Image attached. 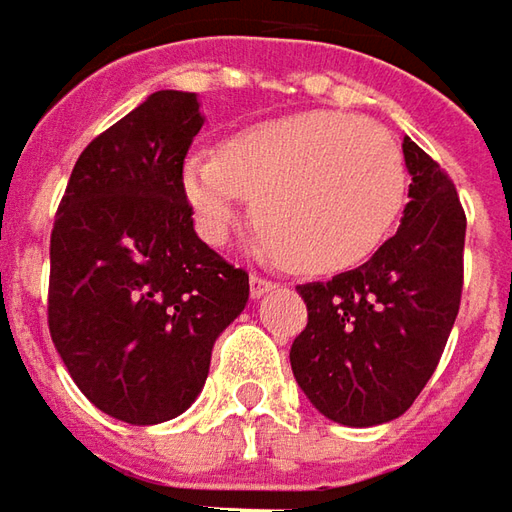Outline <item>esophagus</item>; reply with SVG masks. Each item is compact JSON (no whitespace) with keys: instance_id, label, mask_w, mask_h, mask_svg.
Returning <instances> with one entry per match:
<instances>
[{"instance_id":"34e87169","label":"esophagus","mask_w":512,"mask_h":512,"mask_svg":"<svg viewBox=\"0 0 512 512\" xmlns=\"http://www.w3.org/2000/svg\"><path fill=\"white\" fill-rule=\"evenodd\" d=\"M272 289V280H266V277H260V274H252V277H249V294H252V300H260L263 294H269Z\"/></svg>"}]
</instances>
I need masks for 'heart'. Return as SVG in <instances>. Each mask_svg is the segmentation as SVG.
Segmentation results:
<instances>
[{
	"label": "heart",
	"mask_w": 512,
	"mask_h": 512,
	"mask_svg": "<svg viewBox=\"0 0 512 512\" xmlns=\"http://www.w3.org/2000/svg\"><path fill=\"white\" fill-rule=\"evenodd\" d=\"M181 192L206 243H223L240 203L283 266L306 274L354 269L394 232L408 175L397 141L360 115L306 110L192 150Z\"/></svg>",
	"instance_id": "1"
}]
</instances>
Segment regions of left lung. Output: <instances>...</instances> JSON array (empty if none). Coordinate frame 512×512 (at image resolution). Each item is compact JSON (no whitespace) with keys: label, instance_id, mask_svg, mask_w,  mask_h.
Listing matches in <instances>:
<instances>
[{"label":"left lung","instance_id":"left-lung-1","mask_svg":"<svg viewBox=\"0 0 512 512\" xmlns=\"http://www.w3.org/2000/svg\"><path fill=\"white\" fill-rule=\"evenodd\" d=\"M411 175L397 235L368 263L297 286L309 326L291 371L320 414L348 428L402 416L439 365L462 300L465 209L448 172L402 138Z\"/></svg>","mask_w":512,"mask_h":512}]
</instances>
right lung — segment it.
I'll use <instances>...</instances> for the list:
<instances>
[{
    "mask_svg": "<svg viewBox=\"0 0 512 512\" xmlns=\"http://www.w3.org/2000/svg\"><path fill=\"white\" fill-rule=\"evenodd\" d=\"M201 127L195 93L147 96L81 152L50 235L53 345L81 394L130 425L184 414L249 300V274L195 235L181 192Z\"/></svg>",
    "mask_w": 512,
    "mask_h": 512,
    "instance_id": "1",
    "label": "right lung"
}]
</instances>
